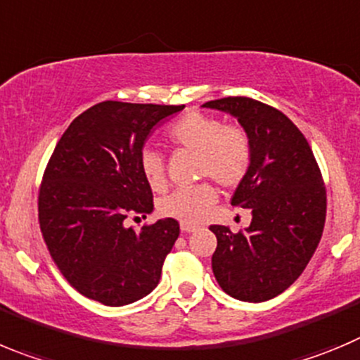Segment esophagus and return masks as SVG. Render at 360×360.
<instances>
[{"label":"esophagus","mask_w":360,"mask_h":360,"mask_svg":"<svg viewBox=\"0 0 360 360\" xmlns=\"http://www.w3.org/2000/svg\"><path fill=\"white\" fill-rule=\"evenodd\" d=\"M181 231H183V233H195L197 226H191V224H181Z\"/></svg>","instance_id":"1"}]
</instances>
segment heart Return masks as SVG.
Instances as JSON below:
<instances>
[{"label":"heart","mask_w":360,"mask_h":360,"mask_svg":"<svg viewBox=\"0 0 360 360\" xmlns=\"http://www.w3.org/2000/svg\"><path fill=\"white\" fill-rule=\"evenodd\" d=\"M167 139L176 149L195 153V169L199 177H211L220 186L234 188L245 179L252 165V140L238 124L202 112H186L174 120L167 129ZM140 170L150 190L163 191L167 186L165 161L154 149L140 154ZM217 202L213 184L172 191L160 200V213L181 224H199Z\"/></svg>","instance_id":"b5f03b06"}]
</instances>
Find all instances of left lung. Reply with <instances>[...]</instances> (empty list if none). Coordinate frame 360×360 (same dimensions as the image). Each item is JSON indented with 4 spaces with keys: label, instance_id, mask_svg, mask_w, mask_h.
<instances>
[{
    "label": "left lung",
    "instance_id": "8db88e82",
    "mask_svg": "<svg viewBox=\"0 0 360 360\" xmlns=\"http://www.w3.org/2000/svg\"><path fill=\"white\" fill-rule=\"evenodd\" d=\"M202 106L236 117L252 140L250 170L231 199L252 211V221L240 233L210 227L218 241L214 278L238 300H270L300 277L323 234L327 191L320 167L302 131L274 106L250 97Z\"/></svg>",
    "mask_w": 360,
    "mask_h": 360
}]
</instances>
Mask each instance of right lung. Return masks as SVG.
I'll return each instance as SVG.
<instances>
[{"label": "right lung", "instance_id": "add662e5", "mask_svg": "<svg viewBox=\"0 0 360 360\" xmlns=\"http://www.w3.org/2000/svg\"><path fill=\"white\" fill-rule=\"evenodd\" d=\"M184 104L103 101L70 122L56 143L39 190V224L53 261L86 298L120 307L158 286L179 236L174 218L124 227L153 211L140 170L150 129Z\"/></svg>", "mask_w": 360, "mask_h": 360}]
</instances>
